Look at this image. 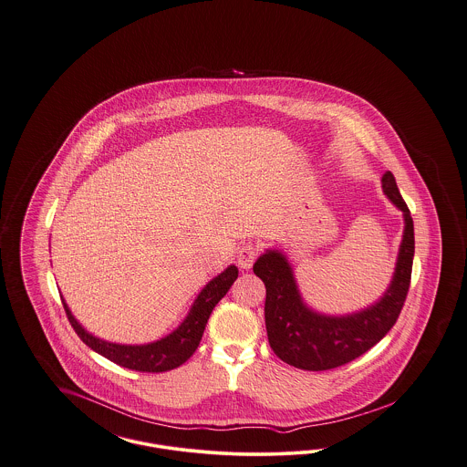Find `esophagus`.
Masks as SVG:
<instances>
[{"label":"esophagus","instance_id":"1","mask_svg":"<svg viewBox=\"0 0 467 467\" xmlns=\"http://www.w3.org/2000/svg\"><path fill=\"white\" fill-rule=\"evenodd\" d=\"M255 257H257V248L254 244H244L238 248V255H236L238 266L244 267V269H250V266L255 261Z\"/></svg>","mask_w":467,"mask_h":467}]
</instances>
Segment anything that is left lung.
Wrapping results in <instances>:
<instances>
[{
    "mask_svg": "<svg viewBox=\"0 0 467 467\" xmlns=\"http://www.w3.org/2000/svg\"><path fill=\"white\" fill-rule=\"evenodd\" d=\"M387 200L402 212V240L392 280L385 292L366 308L329 315L311 308L303 299L294 267L278 248H267L254 265V273L266 285L267 341L273 352L294 368L326 371L354 360L392 329L410 289L415 234L413 219L400 198L390 171L381 177Z\"/></svg>",
    "mask_w": 467,
    "mask_h": 467,
    "instance_id": "8db88e82",
    "label": "left lung"
}]
</instances>
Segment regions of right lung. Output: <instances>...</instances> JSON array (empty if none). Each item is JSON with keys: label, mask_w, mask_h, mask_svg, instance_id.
<instances>
[{"label": "right lung", "mask_w": 467, "mask_h": 467, "mask_svg": "<svg viewBox=\"0 0 467 467\" xmlns=\"http://www.w3.org/2000/svg\"><path fill=\"white\" fill-rule=\"evenodd\" d=\"M238 278V267L234 265L225 267L215 278H212L198 297L191 305V310L180 322L175 331L166 334L164 337L143 343V345H122L101 339L89 333L69 310L67 301L63 299L67 320L78 337L99 356L107 357L111 362L141 373H162L182 366L189 357L192 356L200 345L204 333L206 322L215 308V305L227 294L229 287Z\"/></svg>", "instance_id": "obj_1"}]
</instances>
